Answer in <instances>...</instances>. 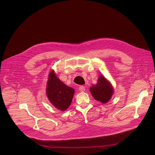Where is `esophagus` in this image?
<instances>
[{
    "instance_id": "1",
    "label": "esophagus",
    "mask_w": 155,
    "mask_h": 155,
    "mask_svg": "<svg viewBox=\"0 0 155 155\" xmlns=\"http://www.w3.org/2000/svg\"><path fill=\"white\" fill-rule=\"evenodd\" d=\"M79 90L80 92H84L85 91V87L84 86H80V87H79Z\"/></svg>"
}]
</instances>
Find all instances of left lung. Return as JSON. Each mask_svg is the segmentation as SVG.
<instances>
[{
  "label": "left lung",
  "mask_w": 155,
  "mask_h": 155,
  "mask_svg": "<svg viewBox=\"0 0 155 155\" xmlns=\"http://www.w3.org/2000/svg\"><path fill=\"white\" fill-rule=\"evenodd\" d=\"M90 91L94 98L103 104L109 101L113 94L114 89L110 83L107 79L101 76L98 78L97 83L90 88Z\"/></svg>",
  "instance_id": "8db88e82"
}]
</instances>
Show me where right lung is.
Instances as JSON below:
<instances>
[{
  "label": "right lung",
  "mask_w": 155,
  "mask_h": 155,
  "mask_svg": "<svg viewBox=\"0 0 155 155\" xmlns=\"http://www.w3.org/2000/svg\"><path fill=\"white\" fill-rule=\"evenodd\" d=\"M74 89L64 84L54 73L50 72L46 87V95L50 102L58 109L67 110L71 104Z\"/></svg>",
  "instance_id": "right-lung-1"
}]
</instances>
